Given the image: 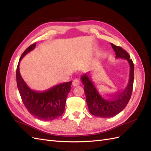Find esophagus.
I'll list each match as a JSON object with an SVG mask.
<instances>
[{
	"mask_svg": "<svg viewBox=\"0 0 151 151\" xmlns=\"http://www.w3.org/2000/svg\"><path fill=\"white\" fill-rule=\"evenodd\" d=\"M80 85V81L79 79L76 78L73 81V86H77Z\"/></svg>",
	"mask_w": 151,
	"mask_h": 151,
	"instance_id": "34e87169",
	"label": "esophagus"
}]
</instances>
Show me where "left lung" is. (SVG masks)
Here are the masks:
<instances>
[{
	"label": "left lung",
	"mask_w": 151,
	"mask_h": 151,
	"mask_svg": "<svg viewBox=\"0 0 151 151\" xmlns=\"http://www.w3.org/2000/svg\"><path fill=\"white\" fill-rule=\"evenodd\" d=\"M115 52V58H123L127 60L130 65L129 80L127 87L119 93L106 97L99 91V89L88 73L81 76V81L84 86V90L86 97L89 111L95 116L108 118L119 114L129 103L132 95L134 84V63L130 59L129 54L126 50L111 43Z\"/></svg>",
	"instance_id": "1"
}]
</instances>
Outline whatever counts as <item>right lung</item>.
Returning a JSON list of instances; mask_svg holds the SVG:
<instances>
[{
    "mask_svg": "<svg viewBox=\"0 0 151 151\" xmlns=\"http://www.w3.org/2000/svg\"><path fill=\"white\" fill-rule=\"evenodd\" d=\"M36 44L28 47L19 59L16 71L17 88L24 106L31 115L41 121H52L64 112L66 98L70 91L72 82L60 84L43 91L29 88L19 72V63L27 54L36 48Z\"/></svg>",
    "mask_w": 151,
    "mask_h": 151,
    "instance_id": "add662e5",
    "label": "right lung"
}]
</instances>
